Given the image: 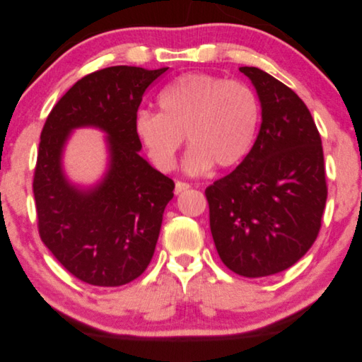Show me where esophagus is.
<instances>
[{"label": "esophagus", "mask_w": 362, "mask_h": 362, "mask_svg": "<svg viewBox=\"0 0 362 362\" xmlns=\"http://www.w3.org/2000/svg\"><path fill=\"white\" fill-rule=\"evenodd\" d=\"M190 189V184L187 182H182V181H177V184H175V194H180L185 190Z\"/></svg>", "instance_id": "esophagus-1"}]
</instances>
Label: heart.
Here are the masks:
<instances>
[{
    "mask_svg": "<svg viewBox=\"0 0 362 362\" xmlns=\"http://www.w3.org/2000/svg\"><path fill=\"white\" fill-rule=\"evenodd\" d=\"M158 107L160 113L139 110L134 131L152 164L163 172L177 166L184 136L190 148L184 168L190 175H202L211 166L233 168L254 145L259 104L242 81L185 74L160 93Z\"/></svg>",
    "mask_w": 362,
    "mask_h": 362,
    "instance_id": "heart-1",
    "label": "heart"
}]
</instances>
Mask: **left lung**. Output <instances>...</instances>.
I'll list each match as a JSON object with an SVG mask.
<instances>
[{
	"label": "left lung",
	"mask_w": 362,
	"mask_h": 362,
	"mask_svg": "<svg viewBox=\"0 0 362 362\" xmlns=\"http://www.w3.org/2000/svg\"><path fill=\"white\" fill-rule=\"evenodd\" d=\"M255 86L261 128L238 166L206 187L210 228L223 264L240 276L275 275L315 242L327 198L319 129L308 107L275 76L240 68Z\"/></svg>",
	"instance_id": "obj_1"
}]
</instances>
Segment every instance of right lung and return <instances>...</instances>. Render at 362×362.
Masks as SVG:
<instances>
[{
    "label": "right lung",
    "instance_id": "1",
    "mask_svg": "<svg viewBox=\"0 0 362 362\" xmlns=\"http://www.w3.org/2000/svg\"><path fill=\"white\" fill-rule=\"evenodd\" d=\"M169 68L112 66L83 76L54 105L40 134L33 180L42 242L69 273L96 287H119L149 266L175 182L139 156L134 117L148 87ZM109 134L111 168L92 191L61 170L74 127Z\"/></svg>",
    "mask_w": 362,
    "mask_h": 362
}]
</instances>
